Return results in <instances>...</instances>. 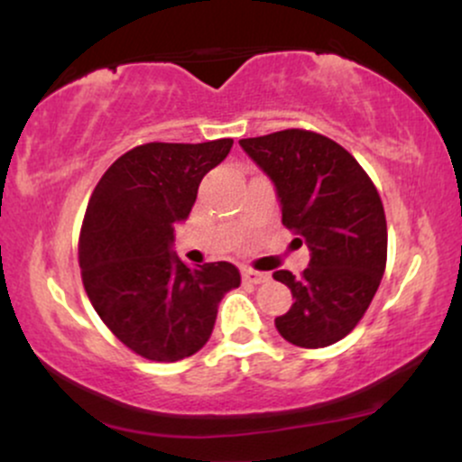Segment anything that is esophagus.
I'll use <instances>...</instances> for the list:
<instances>
[{
    "label": "esophagus",
    "instance_id": "esophagus-1",
    "mask_svg": "<svg viewBox=\"0 0 462 462\" xmlns=\"http://www.w3.org/2000/svg\"><path fill=\"white\" fill-rule=\"evenodd\" d=\"M269 275L263 272H254V269H243V282L247 284H263L267 282Z\"/></svg>",
    "mask_w": 462,
    "mask_h": 462
}]
</instances>
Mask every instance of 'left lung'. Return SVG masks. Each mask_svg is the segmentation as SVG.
<instances>
[{
  "mask_svg": "<svg viewBox=\"0 0 462 462\" xmlns=\"http://www.w3.org/2000/svg\"><path fill=\"white\" fill-rule=\"evenodd\" d=\"M238 145L273 182L282 224L310 249L300 278L273 273L295 300L275 328L298 347L332 346L356 328L383 280L386 219L378 190L352 153L317 132L282 130Z\"/></svg>",
  "mask_w": 462,
  "mask_h": 462,
  "instance_id": "8db88e82",
  "label": "left lung"
}]
</instances>
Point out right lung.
Listing matches in <instances>:
<instances>
[{
  "instance_id": "add662e5",
  "label": "right lung",
  "mask_w": 462,
  "mask_h": 462,
  "mask_svg": "<svg viewBox=\"0 0 462 462\" xmlns=\"http://www.w3.org/2000/svg\"><path fill=\"white\" fill-rule=\"evenodd\" d=\"M232 139L147 143L110 164L79 232V269L93 309L132 352L173 363L206 346L217 309L241 284L232 263L193 269L173 252V227L198 199L201 178Z\"/></svg>"
}]
</instances>
